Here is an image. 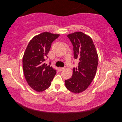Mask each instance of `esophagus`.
Listing matches in <instances>:
<instances>
[{
	"label": "esophagus",
	"mask_w": 122,
	"mask_h": 122,
	"mask_svg": "<svg viewBox=\"0 0 122 122\" xmlns=\"http://www.w3.org/2000/svg\"><path fill=\"white\" fill-rule=\"evenodd\" d=\"M64 69H65V68H59V70L60 71H63Z\"/></svg>",
	"instance_id": "obj_1"
}]
</instances>
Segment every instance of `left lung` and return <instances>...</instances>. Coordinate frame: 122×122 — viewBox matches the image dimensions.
Returning <instances> with one entry per match:
<instances>
[{
	"label": "left lung",
	"instance_id": "1",
	"mask_svg": "<svg viewBox=\"0 0 122 122\" xmlns=\"http://www.w3.org/2000/svg\"><path fill=\"white\" fill-rule=\"evenodd\" d=\"M73 46L74 58L79 66L73 70L70 79L65 81L66 89L73 93L84 91L94 78L98 65V55L93 41L89 36L81 31L69 34Z\"/></svg>",
	"mask_w": 122,
	"mask_h": 122
}]
</instances>
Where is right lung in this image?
Masks as SVG:
<instances>
[{
    "label": "right lung",
    "instance_id": "obj_1",
    "mask_svg": "<svg viewBox=\"0 0 122 122\" xmlns=\"http://www.w3.org/2000/svg\"><path fill=\"white\" fill-rule=\"evenodd\" d=\"M60 36L44 32L35 36L28 43L22 59L24 76L28 85L38 92L50 86L56 70L45 61L48 58L51 44Z\"/></svg>",
    "mask_w": 122,
    "mask_h": 122
}]
</instances>
